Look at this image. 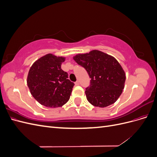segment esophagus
Segmentation results:
<instances>
[{"mask_svg":"<svg viewBox=\"0 0 157 157\" xmlns=\"http://www.w3.org/2000/svg\"><path fill=\"white\" fill-rule=\"evenodd\" d=\"M75 85L76 86H78V85H80V82H78V81H77V82H75Z\"/></svg>","mask_w":157,"mask_h":157,"instance_id":"obj_1","label":"esophagus"}]
</instances>
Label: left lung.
Masks as SVG:
<instances>
[{"mask_svg":"<svg viewBox=\"0 0 157 157\" xmlns=\"http://www.w3.org/2000/svg\"><path fill=\"white\" fill-rule=\"evenodd\" d=\"M78 65L86 70L90 80L86 88V98L94 106L105 107L115 103L124 88V70L114 57L94 50L73 57Z\"/></svg>","mask_w":157,"mask_h":157,"instance_id":"left-lung-1","label":"left lung"}]
</instances>
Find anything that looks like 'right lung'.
Masks as SVG:
<instances>
[{
    "instance_id": "1",
    "label": "right lung",
    "mask_w": 157,
    "mask_h": 157,
    "mask_svg": "<svg viewBox=\"0 0 157 157\" xmlns=\"http://www.w3.org/2000/svg\"><path fill=\"white\" fill-rule=\"evenodd\" d=\"M64 57L48 54L32 65L27 83L36 100L47 107L63 106L70 98L75 84L68 79V74L61 69Z\"/></svg>"
}]
</instances>
